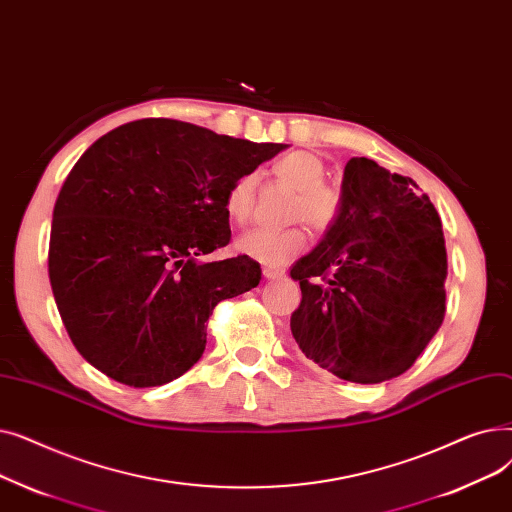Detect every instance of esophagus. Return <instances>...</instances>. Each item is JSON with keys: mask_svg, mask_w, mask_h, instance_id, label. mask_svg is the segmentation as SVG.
Listing matches in <instances>:
<instances>
[{"mask_svg": "<svg viewBox=\"0 0 512 512\" xmlns=\"http://www.w3.org/2000/svg\"><path fill=\"white\" fill-rule=\"evenodd\" d=\"M262 275H264V279L275 281V279L283 277V271H279V269H262Z\"/></svg>", "mask_w": 512, "mask_h": 512, "instance_id": "34e87169", "label": "esophagus"}]
</instances>
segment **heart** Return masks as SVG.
Returning a JSON list of instances; mask_svg holds the SVG:
<instances>
[{
	"mask_svg": "<svg viewBox=\"0 0 512 512\" xmlns=\"http://www.w3.org/2000/svg\"><path fill=\"white\" fill-rule=\"evenodd\" d=\"M273 175L296 189L291 218H302L312 229H327L337 212L335 193L325 187V164L310 152H291L273 164ZM258 179L254 173H243L231 181L225 191V214L233 223H248L254 212ZM235 248L264 266H285L306 248V233L298 227L285 231L252 229L237 237Z\"/></svg>",
	"mask_w": 512,
	"mask_h": 512,
	"instance_id": "heart-1",
	"label": "heart"
}]
</instances>
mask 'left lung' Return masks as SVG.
<instances>
[{"label":"left lung","mask_w":512,"mask_h":512,"mask_svg":"<svg viewBox=\"0 0 512 512\" xmlns=\"http://www.w3.org/2000/svg\"><path fill=\"white\" fill-rule=\"evenodd\" d=\"M289 275L302 289L289 327L306 358L354 383L398 377L444 321L440 214L410 177L350 158L333 223Z\"/></svg>","instance_id":"8db88e82"}]
</instances>
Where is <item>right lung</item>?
<instances>
[{"instance_id": "1", "label": "right lung", "mask_w": 512, "mask_h": 512, "mask_svg": "<svg viewBox=\"0 0 512 512\" xmlns=\"http://www.w3.org/2000/svg\"><path fill=\"white\" fill-rule=\"evenodd\" d=\"M285 148L143 118L79 158L54 206L50 283L97 371L154 387L202 358L214 306L262 277L248 256L204 260L231 239L225 191Z\"/></svg>"}]
</instances>
